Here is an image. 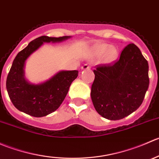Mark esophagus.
<instances>
[{"instance_id": "1", "label": "esophagus", "mask_w": 159, "mask_h": 159, "mask_svg": "<svg viewBox=\"0 0 159 159\" xmlns=\"http://www.w3.org/2000/svg\"><path fill=\"white\" fill-rule=\"evenodd\" d=\"M90 68H91V67H90V65H87V64H84V65H82V66H81V68L82 70H86V69H89Z\"/></svg>"}]
</instances>
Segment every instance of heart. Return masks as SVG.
<instances>
[{"instance_id":"b5f03b06","label":"heart","mask_w":159,"mask_h":159,"mask_svg":"<svg viewBox=\"0 0 159 159\" xmlns=\"http://www.w3.org/2000/svg\"><path fill=\"white\" fill-rule=\"evenodd\" d=\"M93 54L96 57L104 56V60L107 63H111L118 57L119 51L115 46H111L106 43H98L93 47Z\"/></svg>"}]
</instances>
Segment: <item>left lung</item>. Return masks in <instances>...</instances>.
<instances>
[{
    "instance_id": "8db88e82",
    "label": "left lung",
    "mask_w": 159,
    "mask_h": 159,
    "mask_svg": "<svg viewBox=\"0 0 159 159\" xmlns=\"http://www.w3.org/2000/svg\"><path fill=\"white\" fill-rule=\"evenodd\" d=\"M91 97L98 113L120 120L142 105L148 89V64L140 49L129 44L113 65H97Z\"/></svg>"
}]
</instances>
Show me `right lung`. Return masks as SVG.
<instances>
[{
  "label": "right lung",
  "mask_w": 159,
  "mask_h": 159,
  "mask_svg": "<svg viewBox=\"0 0 159 159\" xmlns=\"http://www.w3.org/2000/svg\"><path fill=\"white\" fill-rule=\"evenodd\" d=\"M70 38L71 36L39 37L30 41L25 49L17 54L6 81L9 98L17 109L40 118L52 113L60 107L72 81L78 77V70H60L44 82L33 84L25 77V63L44 43H59Z\"/></svg>",
  "instance_id": "obj_1"
}]
</instances>
